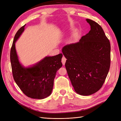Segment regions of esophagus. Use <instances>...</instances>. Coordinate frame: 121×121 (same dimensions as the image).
<instances>
[{
	"label": "esophagus",
	"mask_w": 121,
	"mask_h": 121,
	"mask_svg": "<svg viewBox=\"0 0 121 121\" xmlns=\"http://www.w3.org/2000/svg\"><path fill=\"white\" fill-rule=\"evenodd\" d=\"M67 60V59L66 58H65L64 56H63V58H62V60H61V62H62V64H63V65H65V61H66Z\"/></svg>",
	"instance_id": "1"
}]
</instances>
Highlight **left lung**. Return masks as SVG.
<instances>
[{
    "mask_svg": "<svg viewBox=\"0 0 121 121\" xmlns=\"http://www.w3.org/2000/svg\"><path fill=\"white\" fill-rule=\"evenodd\" d=\"M90 26L88 33L79 42L65 45L62 52L69 77L76 93L88 96L103 85L110 67L111 45L100 26L86 19Z\"/></svg>",
    "mask_w": 121,
    "mask_h": 121,
    "instance_id": "8db88e82",
    "label": "left lung"
}]
</instances>
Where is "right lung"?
Instances as JSON below:
<instances>
[{
	"instance_id": "obj_1",
	"label": "right lung",
	"mask_w": 121,
	"mask_h": 121,
	"mask_svg": "<svg viewBox=\"0 0 121 121\" xmlns=\"http://www.w3.org/2000/svg\"><path fill=\"white\" fill-rule=\"evenodd\" d=\"M24 25L14 36L10 50V62L13 79L23 92L29 97L42 99L52 94L56 72L63 65L62 53L45 56L31 66L25 67L21 64L15 43L25 30Z\"/></svg>"
}]
</instances>
